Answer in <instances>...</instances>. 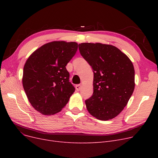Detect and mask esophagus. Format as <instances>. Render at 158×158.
I'll list each match as a JSON object with an SVG mask.
<instances>
[{
	"instance_id": "obj_1",
	"label": "esophagus",
	"mask_w": 158,
	"mask_h": 158,
	"mask_svg": "<svg viewBox=\"0 0 158 158\" xmlns=\"http://www.w3.org/2000/svg\"><path fill=\"white\" fill-rule=\"evenodd\" d=\"M81 85H77L76 86V90L77 91H78V92H79V91L81 89Z\"/></svg>"
}]
</instances>
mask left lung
Wrapping results in <instances>:
<instances>
[{"label": "left lung", "instance_id": "8db88e82", "mask_svg": "<svg viewBox=\"0 0 158 158\" xmlns=\"http://www.w3.org/2000/svg\"><path fill=\"white\" fill-rule=\"evenodd\" d=\"M81 56L94 72V93L85 101L93 117L108 120L118 115L135 89V69L120 50L101 43L79 44Z\"/></svg>", "mask_w": 158, "mask_h": 158}]
</instances>
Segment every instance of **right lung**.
<instances>
[{
	"label": "right lung",
	"mask_w": 158,
	"mask_h": 158,
	"mask_svg": "<svg viewBox=\"0 0 158 158\" xmlns=\"http://www.w3.org/2000/svg\"><path fill=\"white\" fill-rule=\"evenodd\" d=\"M77 48L76 42L52 41L36 50L25 63L23 87L29 102L40 113L61 111L75 92L66 65Z\"/></svg>",
	"instance_id": "right-lung-1"
}]
</instances>
